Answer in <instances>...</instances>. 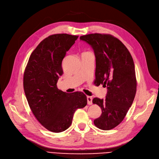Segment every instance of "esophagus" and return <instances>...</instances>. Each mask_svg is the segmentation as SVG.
Segmentation results:
<instances>
[{"label":"esophagus","mask_w":159,"mask_h":159,"mask_svg":"<svg viewBox=\"0 0 159 159\" xmlns=\"http://www.w3.org/2000/svg\"><path fill=\"white\" fill-rule=\"evenodd\" d=\"M92 97H91V96H88L87 97V100H88V105H91L92 104Z\"/></svg>","instance_id":"1"}]
</instances>
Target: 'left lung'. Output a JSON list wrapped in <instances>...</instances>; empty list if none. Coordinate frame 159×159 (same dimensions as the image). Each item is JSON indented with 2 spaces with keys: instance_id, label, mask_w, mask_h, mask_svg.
<instances>
[{
  "instance_id": "obj_1",
  "label": "left lung",
  "mask_w": 159,
  "mask_h": 159,
  "mask_svg": "<svg viewBox=\"0 0 159 159\" xmlns=\"http://www.w3.org/2000/svg\"><path fill=\"white\" fill-rule=\"evenodd\" d=\"M94 50L95 81L107 88L105 99L95 98L93 103L102 109L94 125L102 130L117 127L125 117L133 102L137 80L133 57L118 38L107 34H89L80 36Z\"/></svg>"
}]
</instances>
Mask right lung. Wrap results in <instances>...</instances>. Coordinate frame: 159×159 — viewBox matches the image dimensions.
Returning <instances> with one entry per match:
<instances>
[{
    "label": "right lung",
    "instance_id": "right-lung-1",
    "mask_svg": "<svg viewBox=\"0 0 159 159\" xmlns=\"http://www.w3.org/2000/svg\"><path fill=\"white\" fill-rule=\"evenodd\" d=\"M78 38L68 34L46 38L32 52L24 73V90L32 113L54 133L69 128L75 111L87 105L84 93H68L56 85L63 74L62 60Z\"/></svg>",
    "mask_w": 159,
    "mask_h": 159
}]
</instances>
